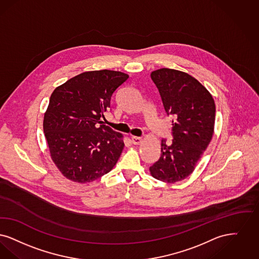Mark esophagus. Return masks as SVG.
<instances>
[{"instance_id":"obj_1","label":"esophagus","mask_w":259,"mask_h":259,"mask_svg":"<svg viewBox=\"0 0 259 259\" xmlns=\"http://www.w3.org/2000/svg\"><path fill=\"white\" fill-rule=\"evenodd\" d=\"M132 142L135 144V145H138L142 142V138L141 137H138V136H133L132 137Z\"/></svg>"}]
</instances>
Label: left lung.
<instances>
[{
    "label": "left lung",
    "mask_w": 259,
    "mask_h": 259,
    "mask_svg": "<svg viewBox=\"0 0 259 259\" xmlns=\"http://www.w3.org/2000/svg\"><path fill=\"white\" fill-rule=\"evenodd\" d=\"M164 112L171 116L172 142L161 139V155L150 172L156 179L175 183L190 176L214 133L215 105L211 94L190 74L171 68L151 73Z\"/></svg>",
    "instance_id": "left-lung-1"
}]
</instances>
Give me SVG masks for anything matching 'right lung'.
<instances>
[{
    "label": "right lung",
    "instance_id": "right-lung-1",
    "mask_svg": "<svg viewBox=\"0 0 259 259\" xmlns=\"http://www.w3.org/2000/svg\"><path fill=\"white\" fill-rule=\"evenodd\" d=\"M128 75L115 70L80 73L57 87L45 114L51 158L62 174L93 182L114 167L124 149L123 135L102 124L114 92Z\"/></svg>",
    "mask_w": 259,
    "mask_h": 259
}]
</instances>
